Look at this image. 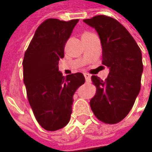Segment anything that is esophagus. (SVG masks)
I'll list each match as a JSON object with an SVG mask.
<instances>
[{
    "instance_id": "1",
    "label": "esophagus",
    "mask_w": 152,
    "mask_h": 152,
    "mask_svg": "<svg viewBox=\"0 0 152 152\" xmlns=\"http://www.w3.org/2000/svg\"><path fill=\"white\" fill-rule=\"evenodd\" d=\"M84 75H85V80H86V82L88 83V82H90L91 81V74H89V73H84Z\"/></svg>"
}]
</instances>
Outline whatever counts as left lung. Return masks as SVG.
<instances>
[{
	"label": "left lung",
	"instance_id": "left-lung-1",
	"mask_svg": "<svg viewBox=\"0 0 152 152\" xmlns=\"http://www.w3.org/2000/svg\"><path fill=\"white\" fill-rule=\"evenodd\" d=\"M96 29L102 47V64L109 68L106 80L93 75L96 93L91 107L106 124L119 123L130 112L140 91L142 54L136 41L119 22L105 15L84 20Z\"/></svg>",
	"mask_w": 152,
	"mask_h": 152
}]
</instances>
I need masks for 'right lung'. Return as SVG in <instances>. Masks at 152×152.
I'll return each instance as SVG.
<instances>
[{
    "label": "right lung",
    "mask_w": 152,
    "mask_h": 152,
    "mask_svg": "<svg viewBox=\"0 0 152 152\" xmlns=\"http://www.w3.org/2000/svg\"><path fill=\"white\" fill-rule=\"evenodd\" d=\"M79 19L43 22L25 51L23 61V82L28 100L39 125L56 131L67 125L71 118L73 95L85 84L83 73L62 76L58 61Z\"/></svg>",
    "instance_id": "right-lung-1"
}]
</instances>
